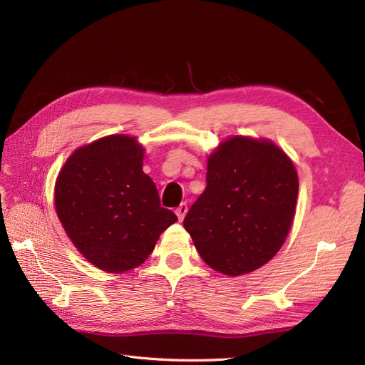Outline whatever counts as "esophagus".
<instances>
[{"label":"esophagus","mask_w":365,"mask_h":365,"mask_svg":"<svg viewBox=\"0 0 365 365\" xmlns=\"http://www.w3.org/2000/svg\"><path fill=\"white\" fill-rule=\"evenodd\" d=\"M175 213H176V216H178V219H180V220H182V219H184V216H185V213H187V204H185V202L180 204V205H178V208L175 210Z\"/></svg>","instance_id":"obj_1"}]
</instances>
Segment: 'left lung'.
Here are the masks:
<instances>
[{"label":"left lung","instance_id":"left-lung-1","mask_svg":"<svg viewBox=\"0 0 365 365\" xmlns=\"http://www.w3.org/2000/svg\"><path fill=\"white\" fill-rule=\"evenodd\" d=\"M298 176L268 140L231 137L208 157L207 187L184 217L202 260L225 275L263 267L294 220Z\"/></svg>","mask_w":365,"mask_h":365}]
</instances>
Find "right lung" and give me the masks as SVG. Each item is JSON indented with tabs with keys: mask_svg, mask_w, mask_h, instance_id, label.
Listing matches in <instances>:
<instances>
[{
	"mask_svg": "<svg viewBox=\"0 0 365 365\" xmlns=\"http://www.w3.org/2000/svg\"><path fill=\"white\" fill-rule=\"evenodd\" d=\"M143 157L134 137L109 135L74 150L58 175L54 204L62 227L85 259L106 272L140 267L178 220L161 207Z\"/></svg>",
	"mask_w": 365,
	"mask_h": 365,
	"instance_id": "add662e5",
	"label": "right lung"
}]
</instances>
